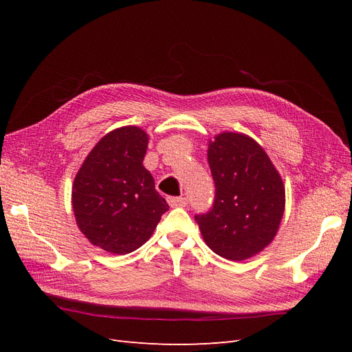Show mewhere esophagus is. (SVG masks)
<instances>
[{
  "label": "esophagus",
  "mask_w": 352,
  "mask_h": 352,
  "mask_svg": "<svg viewBox=\"0 0 352 352\" xmlns=\"http://www.w3.org/2000/svg\"><path fill=\"white\" fill-rule=\"evenodd\" d=\"M167 201H168V206L172 207V208H175V207H186V204H188L186 198H184V197H170Z\"/></svg>",
  "instance_id": "34e87169"
}]
</instances>
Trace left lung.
Listing matches in <instances>:
<instances>
[{"instance_id":"left-lung-1","label":"left lung","mask_w":352,"mask_h":352,"mask_svg":"<svg viewBox=\"0 0 352 352\" xmlns=\"http://www.w3.org/2000/svg\"><path fill=\"white\" fill-rule=\"evenodd\" d=\"M207 158L216 199L195 216L211 251L230 261L254 257L269 247L285 211V185L269 155L251 136L221 132L208 142Z\"/></svg>"}]
</instances>
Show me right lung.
<instances>
[{"label": "right lung", "instance_id": "right-lung-1", "mask_svg": "<svg viewBox=\"0 0 352 352\" xmlns=\"http://www.w3.org/2000/svg\"><path fill=\"white\" fill-rule=\"evenodd\" d=\"M148 141L141 127H117L92 148L74 177L76 225L107 252L124 255L142 247L168 210L142 164Z\"/></svg>", "mask_w": 352, "mask_h": 352}]
</instances>
